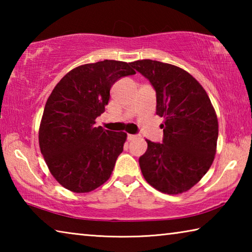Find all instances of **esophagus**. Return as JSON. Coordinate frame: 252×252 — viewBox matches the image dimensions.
I'll return each mask as SVG.
<instances>
[{"label":"esophagus","instance_id":"34e87169","mask_svg":"<svg viewBox=\"0 0 252 252\" xmlns=\"http://www.w3.org/2000/svg\"><path fill=\"white\" fill-rule=\"evenodd\" d=\"M134 139H136L135 134H127V140H129V141H132V140Z\"/></svg>","mask_w":252,"mask_h":252}]
</instances>
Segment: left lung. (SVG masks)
<instances>
[{
  "label": "left lung",
  "instance_id": "8db88e82",
  "mask_svg": "<svg viewBox=\"0 0 252 252\" xmlns=\"http://www.w3.org/2000/svg\"><path fill=\"white\" fill-rule=\"evenodd\" d=\"M130 65L150 81L157 114L164 119L162 143L147 140L139 164L146 181L168 194L186 192L210 169L217 150L218 119L207 92L181 67L153 60Z\"/></svg>",
  "mask_w": 252,
  "mask_h": 252
}]
</instances>
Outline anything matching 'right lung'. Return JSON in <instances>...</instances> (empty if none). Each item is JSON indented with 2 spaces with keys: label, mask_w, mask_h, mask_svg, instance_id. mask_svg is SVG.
Listing matches in <instances>:
<instances>
[{
  "label": "right lung",
  "mask_w": 252,
  "mask_h": 252,
  "mask_svg": "<svg viewBox=\"0 0 252 252\" xmlns=\"http://www.w3.org/2000/svg\"><path fill=\"white\" fill-rule=\"evenodd\" d=\"M135 74L130 63L104 60L71 70L55 85L40 123L41 153L60 185L75 193L90 192L109 180L126 140L125 132L95 126L110 89Z\"/></svg>",
  "instance_id": "1"
}]
</instances>
